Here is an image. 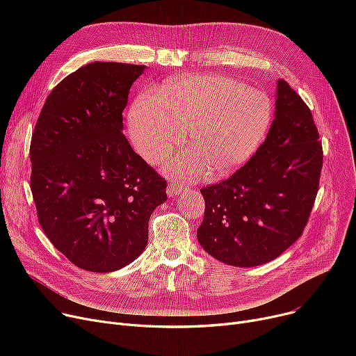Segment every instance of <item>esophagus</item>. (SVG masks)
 Listing matches in <instances>:
<instances>
[{"instance_id": "esophagus-1", "label": "esophagus", "mask_w": 356, "mask_h": 356, "mask_svg": "<svg viewBox=\"0 0 356 356\" xmlns=\"http://www.w3.org/2000/svg\"><path fill=\"white\" fill-rule=\"evenodd\" d=\"M181 189H183V186L176 183V181L168 183V186H167V196L168 197H176L181 192Z\"/></svg>"}]
</instances>
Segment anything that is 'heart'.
<instances>
[{
  "instance_id": "b5f03b06",
  "label": "heart",
  "mask_w": 356,
  "mask_h": 356,
  "mask_svg": "<svg viewBox=\"0 0 356 356\" xmlns=\"http://www.w3.org/2000/svg\"><path fill=\"white\" fill-rule=\"evenodd\" d=\"M273 117L267 93L236 79L202 74L141 95L131 108L129 129L138 153L149 163L163 161L184 141L189 145L170 168L196 180L211 168L227 175L244 164L263 141Z\"/></svg>"
}]
</instances>
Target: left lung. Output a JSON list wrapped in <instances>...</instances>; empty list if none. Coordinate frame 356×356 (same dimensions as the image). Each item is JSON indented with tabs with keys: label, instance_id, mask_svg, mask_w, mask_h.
<instances>
[{
	"label": "left lung",
	"instance_id": "obj_1",
	"mask_svg": "<svg viewBox=\"0 0 356 356\" xmlns=\"http://www.w3.org/2000/svg\"><path fill=\"white\" fill-rule=\"evenodd\" d=\"M323 149L312 112L283 79L266 141L227 180L202 188L204 215L197 241L235 267L282 255L302 236L319 191Z\"/></svg>",
	"mask_w": 356,
	"mask_h": 356
}]
</instances>
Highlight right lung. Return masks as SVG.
<instances>
[{
    "mask_svg": "<svg viewBox=\"0 0 356 356\" xmlns=\"http://www.w3.org/2000/svg\"><path fill=\"white\" fill-rule=\"evenodd\" d=\"M143 65L93 62L47 97L31 144L30 188L40 227L72 264L92 273L144 251L165 180L122 134V111Z\"/></svg>",
    "mask_w": 356,
    "mask_h": 356,
    "instance_id": "1",
    "label": "right lung"
}]
</instances>
